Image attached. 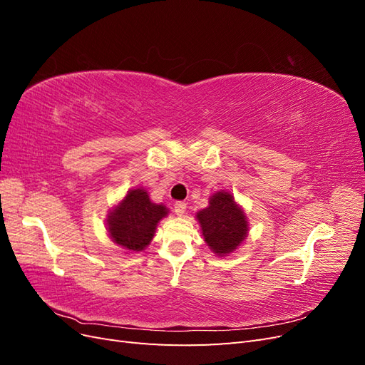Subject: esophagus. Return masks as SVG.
<instances>
[{
    "label": "esophagus",
    "mask_w": 365,
    "mask_h": 365,
    "mask_svg": "<svg viewBox=\"0 0 365 365\" xmlns=\"http://www.w3.org/2000/svg\"><path fill=\"white\" fill-rule=\"evenodd\" d=\"M185 208H187V204H185V202H176V204H175V207H173V212H175V215L184 216V213H185Z\"/></svg>",
    "instance_id": "34e87169"
}]
</instances>
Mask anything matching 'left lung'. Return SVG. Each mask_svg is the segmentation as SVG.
Returning <instances> with one entry per match:
<instances>
[{"label": "left lung", "instance_id": "left-lung-1", "mask_svg": "<svg viewBox=\"0 0 365 365\" xmlns=\"http://www.w3.org/2000/svg\"><path fill=\"white\" fill-rule=\"evenodd\" d=\"M205 244L216 256L224 257L235 252L248 237L250 224L235 196L219 190L208 197V207L196 213Z\"/></svg>", "mask_w": 365, "mask_h": 365}]
</instances>
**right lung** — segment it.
Returning a JSON list of instances; mask_svg holds the SVG:
<instances>
[{
    "label": "right lung",
    "mask_w": 365,
    "mask_h": 365,
    "mask_svg": "<svg viewBox=\"0 0 365 365\" xmlns=\"http://www.w3.org/2000/svg\"><path fill=\"white\" fill-rule=\"evenodd\" d=\"M168 215L169 208L152 202L146 189L134 187L109 210L106 231L115 245L138 252L149 247L160 220Z\"/></svg>",
    "instance_id": "right-lung-1"
}]
</instances>
